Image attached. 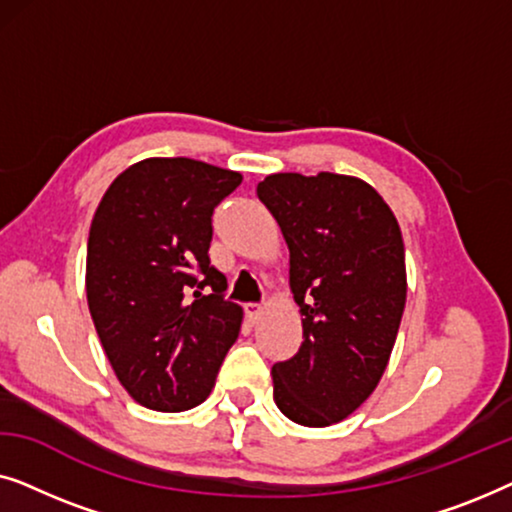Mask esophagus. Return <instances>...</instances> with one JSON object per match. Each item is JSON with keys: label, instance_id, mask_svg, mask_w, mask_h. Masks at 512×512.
<instances>
[{"label": "esophagus", "instance_id": "34e87169", "mask_svg": "<svg viewBox=\"0 0 512 512\" xmlns=\"http://www.w3.org/2000/svg\"><path fill=\"white\" fill-rule=\"evenodd\" d=\"M244 312H247L251 324H256V321L261 319V314H263V305L261 303H247V305H244Z\"/></svg>", "mask_w": 512, "mask_h": 512}]
</instances>
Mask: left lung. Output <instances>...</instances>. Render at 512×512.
<instances>
[{
	"mask_svg": "<svg viewBox=\"0 0 512 512\" xmlns=\"http://www.w3.org/2000/svg\"><path fill=\"white\" fill-rule=\"evenodd\" d=\"M291 254L303 345L272 366L291 422L331 426L380 382L405 307V249L394 212L366 181L321 172L270 174L256 188Z\"/></svg>",
	"mask_w": 512,
	"mask_h": 512,
	"instance_id": "1",
	"label": "left lung"
}]
</instances>
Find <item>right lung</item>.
<instances>
[{"label": "right lung", "mask_w": 512, "mask_h": 512, "mask_svg": "<svg viewBox=\"0 0 512 512\" xmlns=\"http://www.w3.org/2000/svg\"><path fill=\"white\" fill-rule=\"evenodd\" d=\"M242 174L149 158L118 174L90 223L86 293L118 382L139 405L205 401L240 335L242 307L209 261L214 209Z\"/></svg>", "instance_id": "add662e5"}]
</instances>
